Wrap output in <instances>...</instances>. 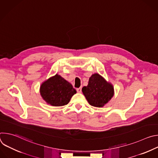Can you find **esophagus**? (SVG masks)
Wrapping results in <instances>:
<instances>
[{"mask_svg":"<svg viewBox=\"0 0 158 158\" xmlns=\"http://www.w3.org/2000/svg\"><path fill=\"white\" fill-rule=\"evenodd\" d=\"M76 90H77V93H81V90H82V88H81V87H79V88H77Z\"/></svg>","mask_w":158,"mask_h":158,"instance_id":"esophagus-1","label":"esophagus"}]
</instances>
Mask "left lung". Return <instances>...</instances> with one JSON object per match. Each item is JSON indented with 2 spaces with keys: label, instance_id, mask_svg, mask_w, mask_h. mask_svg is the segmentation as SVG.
I'll return each mask as SVG.
<instances>
[{
  "label": "left lung",
  "instance_id": "left-lung-1",
  "mask_svg": "<svg viewBox=\"0 0 158 158\" xmlns=\"http://www.w3.org/2000/svg\"><path fill=\"white\" fill-rule=\"evenodd\" d=\"M82 91L89 104L97 107L104 106L114 95L113 85L98 73L90 77L88 85L82 87Z\"/></svg>",
  "mask_w": 158,
  "mask_h": 158
}]
</instances>
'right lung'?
<instances>
[{
	"mask_svg": "<svg viewBox=\"0 0 158 158\" xmlns=\"http://www.w3.org/2000/svg\"><path fill=\"white\" fill-rule=\"evenodd\" d=\"M76 93L72 84L57 74L44 81L40 86L41 97L52 106L67 104Z\"/></svg>",
	"mask_w": 158,
	"mask_h": 158,
	"instance_id": "right-lung-1",
	"label": "right lung"
}]
</instances>
